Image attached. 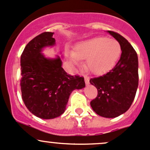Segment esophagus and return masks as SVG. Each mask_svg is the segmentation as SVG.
Segmentation results:
<instances>
[{"instance_id":"esophagus-1","label":"esophagus","mask_w":150,"mask_h":150,"mask_svg":"<svg viewBox=\"0 0 150 150\" xmlns=\"http://www.w3.org/2000/svg\"><path fill=\"white\" fill-rule=\"evenodd\" d=\"M84 81H85V84L86 85L89 84V79L88 77H84Z\"/></svg>"}]
</instances>
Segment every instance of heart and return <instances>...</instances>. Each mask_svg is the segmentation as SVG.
Listing matches in <instances>:
<instances>
[{
	"instance_id": "b5f03b06",
	"label": "heart",
	"mask_w": 150,
	"mask_h": 150,
	"mask_svg": "<svg viewBox=\"0 0 150 150\" xmlns=\"http://www.w3.org/2000/svg\"><path fill=\"white\" fill-rule=\"evenodd\" d=\"M121 55V46L118 41L99 37L79 43L75 51H68L69 61L76 66L86 59V68L95 75H103L110 71Z\"/></svg>"
}]
</instances>
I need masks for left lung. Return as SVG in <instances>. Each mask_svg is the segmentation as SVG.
I'll return each mask as SVG.
<instances>
[{"mask_svg": "<svg viewBox=\"0 0 150 150\" xmlns=\"http://www.w3.org/2000/svg\"><path fill=\"white\" fill-rule=\"evenodd\" d=\"M107 32L120 43L122 53L108 73L89 80L98 91L90 105L98 115L112 118L126 112L135 98L139 82L138 56L127 40L116 32Z\"/></svg>", "mask_w": 150, "mask_h": 150, "instance_id": "8db88e82", "label": "left lung"}]
</instances>
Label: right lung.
Returning <instances> with one entry per match:
<instances>
[{
  "instance_id": "add662e5",
  "label": "right lung",
  "mask_w": 150,
  "mask_h": 150,
  "mask_svg": "<svg viewBox=\"0 0 150 150\" xmlns=\"http://www.w3.org/2000/svg\"><path fill=\"white\" fill-rule=\"evenodd\" d=\"M53 32L32 39L21 55V90L23 101L33 115L52 119L63 114L71 93L85 87L83 77L67 74L61 57L47 58L43 50L55 45Z\"/></svg>"
}]
</instances>
